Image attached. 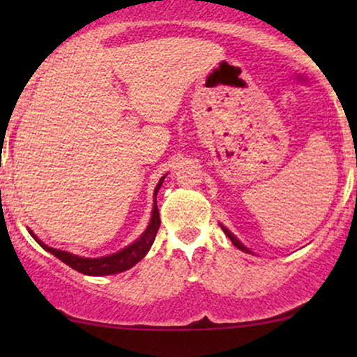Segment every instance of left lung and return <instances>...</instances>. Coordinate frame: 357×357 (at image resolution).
Returning <instances> with one entry per match:
<instances>
[{
    "instance_id": "obj_1",
    "label": "left lung",
    "mask_w": 357,
    "mask_h": 357,
    "mask_svg": "<svg viewBox=\"0 0 357 357\" xmlns=\"http://www.w3.org/2000/svg\"><path fill=\"white\" fill-rule=\"evenodd\" d=\"M219 226H221V229H222V231H224V234H226V236H227L229 238H231L232 243H234V245H236V247L238 248V250H242V252H245V253H252V250H248V248H247L245 245H243V243H242L241 241H238V238H237L236 236H234V234H232L231 231H229L227 227H224L222 224H219Z\"/></svg>"
}]
</instances>
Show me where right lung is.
Returning <instances> with one entry per match:
<instances>
[{
	"instance_id": "1",
	"label": "right lung",
	"mask_w": 357,
	"mask_h": 357,
	"mask_svg": "<svg viewBox=\"0 0 357 357\" xmlns=\"http://www.w3.org/2000/svg\"><path fill=\"white\" fill-rule=\"evenodd\" d=\"M165 178L160 177L159 183L155 185L154 188V203H153V214H151L149 224L148 227L144 229V232L136 238L135 242H131L130 245H126L121 250L112 253V255H105V257H97V258H87V257H79L75 255V253L65 252V250H58V248L48 247L47 243H43L40 238H38L36 234L32 231H29V234L36 238V242L40 245L42 248H45L47 252H50L52 255H55L58 260H61L63 263H66L68 266H71L73 270L82 273V275L87 276H109V275H116V273L126 271L130 268H133L136 263L143 260L146 257V253L149 252L151 245L154 243L155 234H158V229L160 226V218H159V209H158V192L162 185Z\"/></svg>"
}]
</instances>
